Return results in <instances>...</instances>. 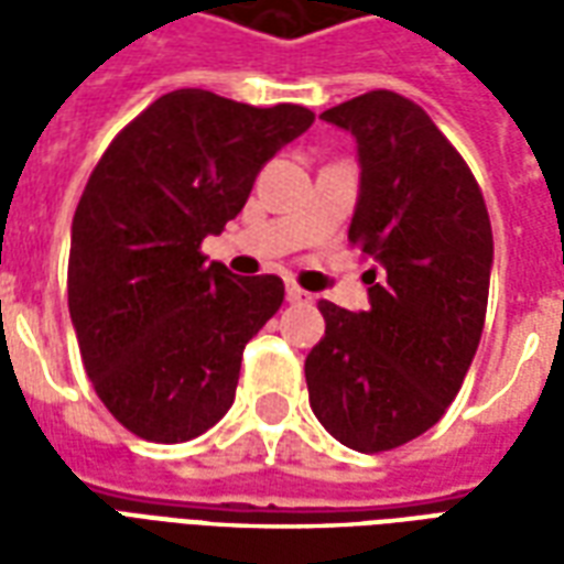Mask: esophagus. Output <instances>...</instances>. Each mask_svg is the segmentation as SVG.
Segmentation results:
<instances>
[{"label": "esophagus", "instance_id": "esophagus-1", "mask_svg": "<svg viewBox=\"0 0 564 564\" xmlns=\"http://www.w3.org/2000/svg\"><path fill=\"white\" fill-rule=\"evenodd\" d=\"M286 302L302 305V302H311V293H305V290H302V286H295V283H286Z\"/></svg>", "mask_w": 564, "mask_h": 564}]
</instances>
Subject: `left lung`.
<instances>
[{"mask_svg": "<svg viewBox=\"0 0 564 564\" xmlns=\"http://www.w3.org/2000/svg\"><path fill=\"white\" fill-rule=\"evenodd\" d=\"M350 132L359 196L350 245L375 259L368 311L319 302L311 411L344 447H402L444 416L480 344L492 271L484 193L420 105L371 90L323 111Z\"/></svg>", "mask_w": 564, "mask_h": 564, "instance_id": "obj_1", "label": "left lung"}]
</instances>
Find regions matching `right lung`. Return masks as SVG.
I'll return each mask as SVG.
<instances>
[{"label": "right lung", "mask_w": 564, "mask_h": 564, "mask_svg": "<svg viewBox=\"0 0 564 564\" xmlns=\"http://www.w3.org/2000/svg\"><path fill=\"white\" fill-rule=\"evenodd\" d=\"M311 123L302 105L174 90L93 169L72 220L68 314L87 378L132 435L189 441L232 408L245 344L281 307L283 281L238 278L198 245Z\"/></svg>", "instance_id": "add662e5"}]
</instances>
